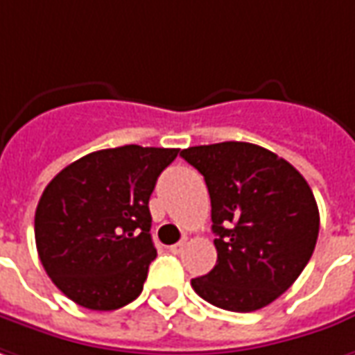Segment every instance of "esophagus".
<instances>
[{"instance_id":"obj_1","label":"esophagus","mask_w":355,"mask_h":355,"mask_svg":"<svg viewBox=\"0 0 355 355\" xmlns=\"http://www.w3.org/2000/svg\"><path fill=\"white\" fill-rule=\"evenodd\" d=\"M184 247H187V241H178L177 245H173V247H171V252L178 254V252H182V248Z\"/></svg>"}]
</instances>
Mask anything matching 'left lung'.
I'll return each instance as SVG.
<instances>
[{
  "label": "left lung",
  "instance_id": "8db88e82",
  "mask_svg": "<svg viewBox=\"0 0 355 355\" xmlns=\"http://www.w3.org/2000/svg\"><path fill=\"white\" fill-rule=\"evenodd\" d=\"M204 175L211 200L218 262L192 279L219 309L250 313L299 278L319 237V208L307 180L286 159L247 141L180 151Z\"/></svg>",
  "mask_w": 355,
  "mask_h": 355
}]
</instances>
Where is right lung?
I'll use <instances>...</instances> for the list:
<instances>
[{
  "instance_id": "add662e5",
  "label": "right lung",
  "mask_w": 355,
  "mask_h": 355,
  "mask_svg": "<svg viewBox=\"0 0 355 355\" xmlns=\"http://www.w3.org/2000/svg\"><path fill=\"white\" fill-rule=\"evenodd\" d=\"M178 149L122 146L62 168L35 214L36 250L56 288L91 311H114L141 293L157 250L149 196Z\"/></svg>"
}]
</instances>
